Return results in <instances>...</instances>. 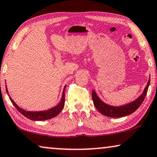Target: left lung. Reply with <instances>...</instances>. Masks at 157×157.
Returning <instances> with one entry per match:
<instances>
[{
    "label": "left lung",
    "mask_w": 157,
    "mask_h": 157,
    "mask_svg": "<svg viewBox=\"0 0 157 157\" xmlns=\"http://www.w3.org/2000/svg\"><path fill=\"white\" fill-rule=\"evenodd\" d=\"M149 84L150 79L148 81L147 85L144 89L143 93L136 100H135L134 101L131 102L130 103L121 106H112L103 103L98 98L95 92L93 90L92 91V96H93L94 105L98 110V111L105 116L110 117V118H121V117L126 116L135 112L139 108V106L141 105L142 102L144 101V98L147 95Z\"/></svg>",
    "instance_id": "obj_1"
}]
</instances>
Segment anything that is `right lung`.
Here are the masks:
<instances>
[{
	"label": "right lung",
	"mask_w": 157,
	"mask_h": 157,
	"mask_svg": "<svg viewBox=\"0 0 157 157\" xmlns=\"http://www.w3.org/2000/svg\"><path fill=\"white\" fill-rule=\"evenodd\" d=\"M66 85L64 87L63 93H62V96L61 98V101L60 103L58 104L57 105H56L55 107L51 108V109L44 110V111H37V112H31V111H26L22 108L18 107V105H16L15 102L12 100V98L9 97L10 101L13 103V105L15 106L16 109H17L18 111H19L21 113L23 116L26 117L27 118L30 119V120L32 121H44V120H48V119L52 118L56 116H57L58 114L60 112L62 111V110L63 109L64 106V90H65ZM6 92L8 93L7 87H6Z\"/></svg>",
	"instance_id": "obj_1"
}]
</instances>
